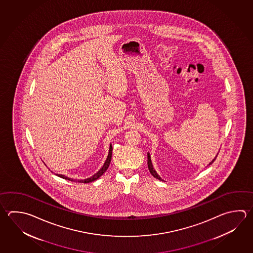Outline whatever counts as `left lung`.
Instances as JSON below:
<instances>
[{
	"mask_svg": "<svg viewBox=\"0 0 253 253\" xmlns=\"http://www.w3.org/2000/svg\"><path fill=\"white\" fill-rule=\"evenodd\" d=\"M217 155H218V153H217ZM217 155L215 156V158L211 161V162L209 164V166H210L212 163L214 162V160H215V158H216V157H217ZM148 170H149V172H150V173L152 174L153 176L155 177V178H157L158 180H160V181H164L163 180L162 178L161 177L159 176L158 175V173H157V172H156V170L154 169V167H153L152 162H151V158H150V154L149 153H148Z\"/></svg>",
	"mask_w": 253,
	"mask_h": 253,
	"instance_id": "8db88e82",
	"label": "left lung"
}]
</instances>
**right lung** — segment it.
I'll use <instances>...</instances> for the list:
<instances>
[{"mask_svg":"<svg viewBox=\"0 0 253 253\" xmlns=\"http://www.w3.org/2000/svg\"><path fill=\"white\" fill-rule=\"evenodd\" d=\"M112 151H113V147H112V144L110 145L109 148V153H108V156H107V158H106V160H105V164H104V166L102 167L100 170L98 171V172H96L95 174H94L93 176L89 177V178H87V179H85V180H74V179H71V178H68V177L64 176L63 174H56L57 176L61 177L62 179H65V180H69V181H75V182H84V183H87V182H91V181H95V180H97L99 177L105 172V171L107 170V168L109 167L110 163H111V158H112Z\"/></svg>","mask_w":253,"mask_h":253,"instance_id":"obj_1","label":"right lung"}]
</instances>
